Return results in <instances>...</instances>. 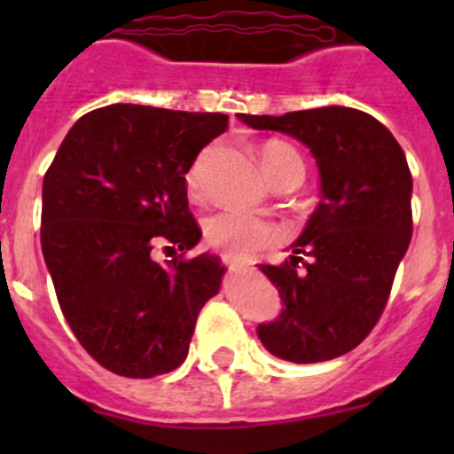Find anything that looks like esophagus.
<instances>
[{"mask_svg":"<svg viewBox=\"0 0 454 454\" xmlns=\"http://www.w3.org/2000/svg\"><path fill=\"white\" fill-rule=\"evenodd\" d=\"M222 263H223V265H228V268H235V265L239 263V261H237L235 256H232V254L223 253V254H222Z\"/></svg>","mask_w":454,"mask_h":454,"instance_id":"esophagus-1","label":"esophagus"}]
</instances>
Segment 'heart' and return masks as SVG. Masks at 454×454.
Here are the masks:
<instances>
[{
    "instance_id": "heart-1",
    "label": "heart",
    "mask_w": 454,
    "mask_h": 454,
    "mask_svg": "<svg viewBox=\"0 0 454 454\" xmlns=\"http://www.w3.org/2000/svg\"><path fill=\"white\" fill-rule=\"evenodd\" d=\"M206 158H200L191 168L189 191L200 193L201 189V171H204ZM259 162L265 177L270 182L278 180H299L305 177V162L299 151L283 140H268L259 149ZM206 239L213 248L223 250L235 256H246L254 253L261 246L270 244L278 237V228L268 219H261L256 215L241 213V210H222L206 219Z\"/></svg>"
}]
</instances>
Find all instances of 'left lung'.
Instances as JSON below:
<instances>
[{"label":"left lung","mask_w":454,"mask_h":454,"mask_svg":"<svg viewBox=\"0 0 454 454\" xmlns=\"http://www.w3.org/2000/svg\"><path fill=\"white\" fill-rule=\"evenodd\" d=\"M237 118L303 142L320 176V201L290 259L261 265L283 309L256 336L287 363L338 358L375 327L409 250L413 177L404 151L373 116L338 105Z\"/></svg>","instance_id":"1"}]
</instances>
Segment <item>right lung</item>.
<instances>
[{
    "mask_svg": "<svg viewBox=\"0 0 454 454\" xmlns=\"http://www.w3.org/2000/svg\"><path fill=\"white\" fill-rule=\"evenodd\" d=\"M223 114L107 105L74 122L43 177L41 250L59 305L87 354L125 378H153L186 360L195 320L226 272L193 250L186 173Z\"/></svg>",
    "mask_w": 454,
    "mask_h": 454,
    "instance_id": "1",
    "label": "right lung"
}]
</instances>
